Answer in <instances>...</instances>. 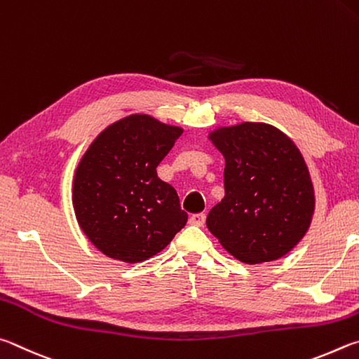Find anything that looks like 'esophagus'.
<instances>
[{"label":"esophagus","instance_id":"1","mask_svg":"<svg viewBox=\"0 0 359 359\" xmlns=\"http://www.w3.org/2000/svg\"><path fill=\"white\" fill-rule=\"evenodd\" d=\"M205 221H206V216L203 215V212H198V215H192L191 219H189V222L192 225H197V227H203Z\"/></svg>","mask_w":359,"mask_h":359}]
</instances>
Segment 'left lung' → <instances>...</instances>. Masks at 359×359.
Wrapping results in <instances>:
<instances>
[{"label": "left lung", "instance_id": "obj_1", "mask_svg": "<svg viewBox=\"0 0 359 359\" xmlns=\"http://www.w3.org/2000/svg\"><path fill=\"white\" fill-rule=\"evenodd\" d=\"M210 140L225 157V197L208 212L206 227L249 265L290 252L309 229L316 206L297 144L265 123L219 128Z\"/></svg>", "mask_w": 359, "mask_h": 359}]
</instances>
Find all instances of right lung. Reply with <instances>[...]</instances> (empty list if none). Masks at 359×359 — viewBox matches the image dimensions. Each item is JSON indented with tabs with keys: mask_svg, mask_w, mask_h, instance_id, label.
I'll list each match as a JSON object with an SVG mask.
<instances>
[{
	"mask_svg": "<svg viewBox=\"0 0 359 359\" xmlns=\"http://www.w3.org/2000/svg\"><path fill=\"white\" fill-rule=\"evenodd\" d=\"M183 134L148 115L110 124L81 157L72 202L80 229L107 257L138 263L184 227L180 197L156 168Z\"/></svg>",
	"mask_w": 359,
	"mask_h": 359,
	"instance_id": "1",
	"label": "right lung"
}]
</instances>
